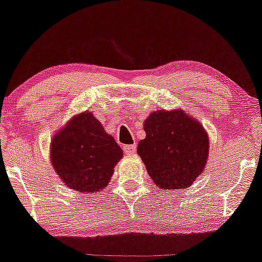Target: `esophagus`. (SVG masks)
Instances as JSON below:
<instances>
[{"instance_id": "esophagus-1", "label": "esophagus", "mask_w": 262, "mask_h": 262, "mask_svg": "<svg viewBox=\"0 0 262 262\" xmlns=\"http://www.w3.org/2000/svg\"><path fill=\"white\" fill-rule=\"evenodd\" d=\"M123 150H124L125 154L132 155V154H134L135 151H137V145H135V144H130V145H124V146H123Z\"/></svg>"}]
</instances>
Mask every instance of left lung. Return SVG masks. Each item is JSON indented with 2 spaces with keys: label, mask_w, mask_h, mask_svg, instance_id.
Returning <instances> with one entry per match:
<instances>
[{
  "label": "left lung",
  "mask_w": 262,
  "mask_h": 262,
  "mask_svg": "<svg viewBox=\"0 0 262 262\" xmlns=\"http://www.w3.org/2000/svg\"><path fill=\"white\" fill-rule=\"evenodd\" d=\"M145 139L138 154L160 188L181 189L201 175L208 158V135L202 125L179 111H156L144 122Z\"/></svg>",
  "instance_id": "1"
}]
</instances>
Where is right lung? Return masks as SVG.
<instances>
[{"label":"right lung","instance_id":"1","mask_svg":"<svg viewBox=\"0 0 262 262\" xmlns=\"http://www.w3.org/2000/svg\"><path fill=\"white\" fill-rule=\"evenodd\" d=\"M123 151L92 113L74 117L52 141L56 173L70 188L97 192L106 187Z\"/></svg>","mask_w":262,"mask_h":262}]
</instances>
